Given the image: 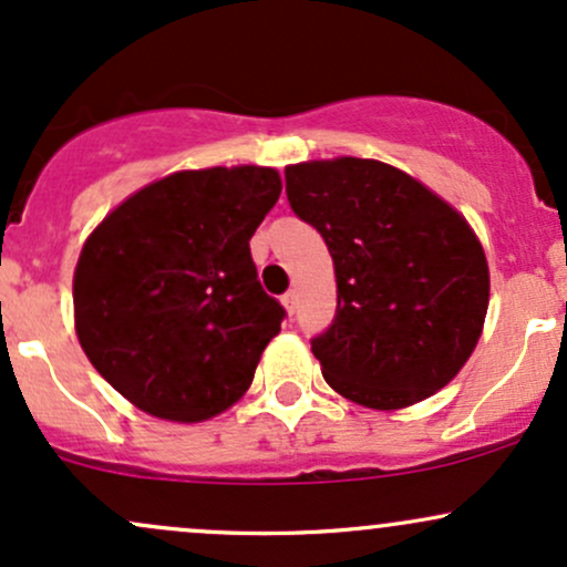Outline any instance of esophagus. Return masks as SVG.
<instances>
[{"mask_svg":"<svg viewBox=\"0 0 567 567\" xmlns=\"http://www.w3.org/2000/svg\"><path fill=\"white\" fill-rule=\"evenodd\" d=\"M282 306H285V311H288V315L292 317V311H296V306H298V296H296V290L285 292V296H282Z\"/></svg>","mask_w":567,"mask_h":567,"instance_id":"obj_1","label":"esophagus"}]
</instances>
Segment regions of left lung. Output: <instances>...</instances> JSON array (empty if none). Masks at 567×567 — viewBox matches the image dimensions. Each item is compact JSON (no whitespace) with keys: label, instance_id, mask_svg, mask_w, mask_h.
I'll use <instances>...</instances> for the list:
<instances>
[{"label":"left lung","instance_id":"8db88e82","mask_svg":"<svg viewBox=\"0 0 567 567\" xmlns=\"http://www.w3.org/2000/svg\"><path fill=\"white\" fill-rule=\"evenodd\" d=\"M296 216L336 271V320L311 351L328 386L402 410L447 386L483 336L491 271L470 220L400 167L336 157L285 167Z\"/></svg>","mask_w":567,"mask_h":567}]
</instances>
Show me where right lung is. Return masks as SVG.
<instances>
[{"label": "right lung", "mask_w": 567, "mask_h": 567, "mask_svg": "<svg viewBox=\"0 0 567 567\" xmlns=\"http://www.w3.org/2000/svg\"><path fill=\"white\" fill-rule=\"evenodd\" d=\"M279 192L275 167L178 171L130 194L84 239L76 338L143 413L199 424L250 389L285 317L250 258Z\"/></svg>", "instance_id": "1"}]
</instances>
